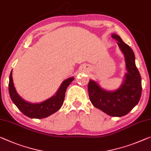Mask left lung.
<instances>
[{"instance_id": "left-lung-1", "label": "left lung", "mask_w": 151, "mask_h": 151, "mask_svg": "<svg viewBox=\"0 0 151 151\" xmlns=\"http://www.w3.org/2000/svg\"><path fill=\"white\" fill-rule=\"evenodd\" d=\"M112 37L124 53L127 73L121 87L114 92L102 89L98 83L90 80L88 86L89 98L97 109L113 117L126 115L138 103L142 94L141 76L135 64V56L132 48L116 34Z\"/></svg>"}]
</instances>
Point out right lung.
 Here are the masks:
<instances>
[{"label": "right lung", "mask_w": 151, "mask_h": 151, "mask_svg": "<svg viewBox=\"0 0 151 151\" xmlns=\"http://www.w3.org/2000/svg\"><path fill=\"white\" fill-rule=\"evenodd\" d=\"M73 80L74 78L73 77L63 81L56 95L52 96L51 98L41 103L32 104L25 101L17 93L13 85L11 71L9 76V92L13 103L21 111V112L30 118L42 119L53 114L60 109L63 103L66 90Z\"/></svg>", "instance_id": "right-lung-1"}]
</instances>
